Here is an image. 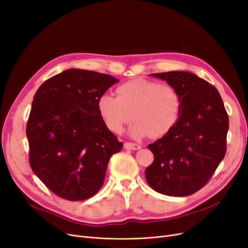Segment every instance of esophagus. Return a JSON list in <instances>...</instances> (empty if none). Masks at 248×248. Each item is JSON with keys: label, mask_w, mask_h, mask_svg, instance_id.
<instances>
[{"label": "esophagus", "mask_w": 248, "mask_h": 248, "mask_svg": "<svg viewBox=\"0 0 248 248\" xmlns=\"http://www.w3.org/2000/svg\"><path fill=\"white\" fill-rule=\"evenodd\" d=\"M124 149H126V150H135V151H136V150H140V149L141 148L140 145L135 144V142H129V141L124 142Z\"/></svg>", "instance_id": "obj_1"}]
</instances>
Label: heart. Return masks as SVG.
<instances>
[{"mask_svg":"<svg viewBox=\"0 0 248 248\" xmlns=\"http://www.w3.org/2000/svg\"><path fill=\"white\" fill-rule=\"evenodd\" d=\"M116 93L117 96L104 93L97 101L99 114L113 133H121L134 119L129 136L160 138L170 132L179 119L181 96L170 84L138 78L121 85Z\"/></svg>","mask_w":248,"mask_h":248,"instance_id":"b5f03b06","label":"heart"}]
</instances>
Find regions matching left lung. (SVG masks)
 I'll use <instances>...</instances> for the list:
<instances>
[{"instance_id": "1", "label": "left lung", "mask_w": 248, "mask_h": 248, "mask_svg": "<svg viewBox=\"0 0 248 248\" xmlns=\"http://www.w3.org/2000/svg\"><path fill=\"white\" fill-rule=\"evenodd\" d=\"M150 75L174 86L182 107L171 131L148 146L154 162L146 169V179L155 192L186 197L203 188L223 160L228 114L218 90L194 73Z\"/></svg>"}]
</instances>
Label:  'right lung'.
I'll list each match as a JSON object with an SVG mask.
<instances>
[{"instance_id":"obj_1","label":"right lung","mask_w":248,"mask_h":248,"mask_svg":"<svg viewBox=\"0 0 248 248\" xmlns=\"http://www.w3.org/2000/svg\"><path fill=\"white\" fill-rule=\"evenodd\" d=\"M119 81L73 68L49 78L36 91L26 129L30 166L57 196L81 201L102 187L109 159L123 142L108 128L97 101Z\"/></svg>"}]
</instances>
